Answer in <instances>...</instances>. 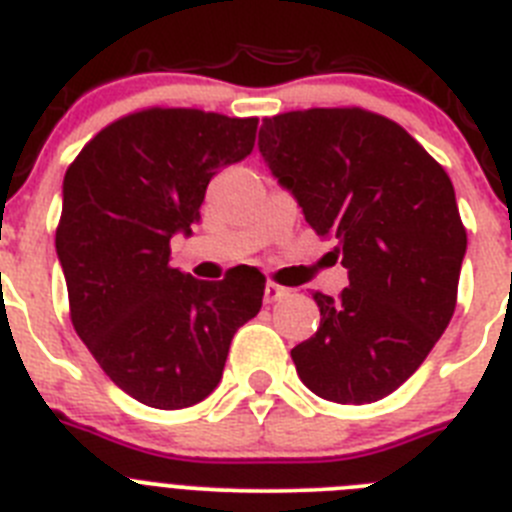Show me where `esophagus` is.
Listing matches in <instances>:
<instances>
[{"label": "esophagus", "instance_id": "esophagus-1", "mask_svg": "<svg viewBox=\"0 0 512 512\" xmlns=\"http://www.w3.org/2000/svg\"><path fill=\"white\" fill-rule=\"evenodd\" d=\"M284 297H289V289L287 287H279V284H274V282H266V287H264V300L269 302H279V300H284Z\"/></svg>", "mask_w": 512, "mask_h": 512}]
</instances>
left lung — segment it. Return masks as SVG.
I'll return each mask as SVG.
<instances>
[{"label": "left lung", "mask_w": 512, "mask_h": 512, "mask_svg": "<svg viewBox=\"0 0 512 512\" xmlns=\"http://www.w3.org/2000/svg\"><path fill=\"white\" fill-rule=\"evenodd\" d=\"M259 151L348 269L338 300L312 295L320 328L292 348L297 374L323 400H382L454 315L467 253L454 184L397 122L359 107L266 117Z\"/></svg>", "instance_id": "obj_1"}]
</instances>
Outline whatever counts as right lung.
<instances>
[{
  "label": "right lung",
  "instance_id": "obj_1",
  "mask_svg": "<svg viewBox=\"0 0 512 512\" xmlns=\"http://www.w3.org/2000/svg\"><path fill=\"white\" fill-rule=\"evenodd\" d=\"M256 128V117L153 107L107 125L63 176L56 253L71 323L104 374L148 408L205 400L235 330L261 310L259 271L202 282L169 266V241L200 223L207 184L253 151Z\"/></svg>",
  "mask_w": 512,
  "mask_h": 512
}]
</instances>
